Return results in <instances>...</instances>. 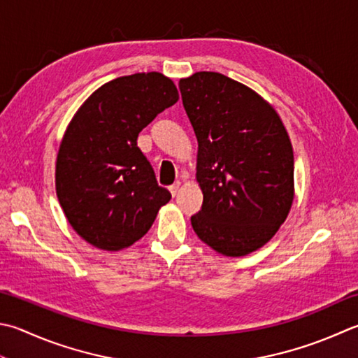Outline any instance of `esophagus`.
Returning <instances> with one entry per match:
<instances>
[{
	"mask_svg": "<svg viewBox=\"0 0 358 358\" xmlns=\"http://www.w3.org/2000/svg\"><path fill=\"white\" fill-rule=\"evenodd\" d=\"M179 188H180V182H176V184L170 187V193H171V196H176L178 192H179Z\"/></svg>",
	"mask_w": 358,
	"mask_h": 358,
	"instance_id": "obj_1",
	"label": "esophagus"
}]
</instances>
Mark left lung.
Returning a JSON list of instances; mask_svg holds the SVG:
<instances>
[{
  "mask_svg": "<svg viewBox=\"0 0 358 358\" xmlns=\"http://www.w3.org/2000/svg\"><path fill=\"white\" fill-rule=\"evenodd\" d=\"M198 138L196 180L204 194L193 231L215 251L241 257L274 237L294 198L292 141L259 93L215 71L179 80Z\"/></svg>",
  "mask_w": 358,
  "mask_h": 358,
  "instance_id": "left-lung-1",
  "label": "left lung"
}]
</instances>
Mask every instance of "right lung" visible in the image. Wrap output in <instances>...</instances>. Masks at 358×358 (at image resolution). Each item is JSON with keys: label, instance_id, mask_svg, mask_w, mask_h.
I'll return each mask as SVG.
<instances>
[{"label": "right lung", "instance_id": "add662e5", "mask_svg": "<svg viewBox=\"0 0 358 358\" xmlns=\"http://www.w3.org/2000/svg\"><path fill=\"white\" fill-rule=\"evenodd\" d=\"M178 99L170 78L136 73L101 85L74 113L57 152L56 193L87 243L104 251L134 245L171 199L137 138Z\"/></svg>", "mask_w": 358, "mask_h": 358}]
</instances>
